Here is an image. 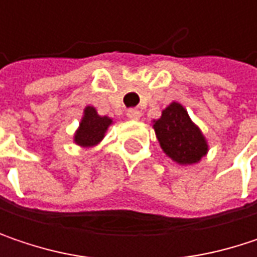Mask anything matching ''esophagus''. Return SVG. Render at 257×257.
I'll list each match as a JSON object with an SVG mask.
<instances>
[{"label":"esophagus","instance_id":"obj_1","mask_svg":"<svg viewBox=\"0 0 257 257\" xmlns=\"http://www.w3.org/2000/svg\"><path fill=\"white\" fill-rule=\"evenodd\" d=\"M126 116H128L131 120H138L141 117V111L137 110V108H131L126 111Z\"/></svg>","mask_w":257,"mask_h":257}]
</instances>
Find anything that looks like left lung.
<instances>
[{
	"label": "left lung",
	"mask_w": 257,
	"mask_h": 257,
	"mask_svg": "<svg viewBox=\"0 0 257 257\" xmlns=\"http://www.w3.org/2000/svg\"><path fill=\"white\" fill-rule=\"evenodd\" d=\"M153 129L164 153L179 165L198 164L208 153V143L180 102H171L162 116L153 120Z\"/></svg>",
	"instance_id": "8db88e82"
}]
</instances>
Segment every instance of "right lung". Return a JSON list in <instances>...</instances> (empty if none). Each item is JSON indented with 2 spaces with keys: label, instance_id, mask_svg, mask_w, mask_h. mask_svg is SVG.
<instances>
[{
  "label": "right lung",
  "instance_id": "1",
  "mask_svg": "<svg viewBox=\"0 0 257 257\" xmlns=\"http://www.w3.org/2000/svg\"><path fill=\"white\" fill-rule=\"evenodd\" d=\"M111 123L113 119L108 116H99L95 107L87 105L74 134V143L80 147H93L99 144Z\"/></svg>",
  "mask_w": 257,
  "mask_h": 257
}]
</instances>
